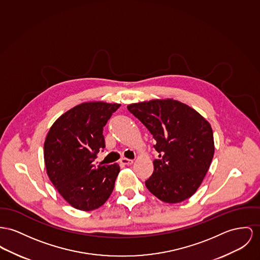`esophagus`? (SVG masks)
Wrapping results in <instances>:
<instances>
[{
  "label": "esophagus",
  "mask_w": 260,
  "mask_h": 260,
  "mask_svg": "<svg viewBox=\"0 0 260 260\" xmlns=\"http://www.w3.org/2000/svg\"><path fill=\"white\" fill-rule=\"evenodd\" d=\"M120 162L122 165H126V166H130L133 164V159H130V158H126V157H122L120 159Z\"/></svg>",
  "instance_id": "34e87169"
}]
</instances>
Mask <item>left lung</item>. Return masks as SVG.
Segmentation results:
<instances>
[{
    "label": "left lung",
    "mask_w": 260,
    "mask_h": 260,
    "mask_svg": "<svg viewBox=\"0 0 260 260\" xmlns=\"http://www.w3.org/2000/svg\"><path fill=\"white\" fill-rule=\"evenodd\" d=\"M128 110L156 141L158 158L146 186L159 200L179 203L202 183L214 156L210 123L195 109L172 99L129 104Z\"/></svg>",
    "instance_id": "left-lung-1"
}]
</instances>
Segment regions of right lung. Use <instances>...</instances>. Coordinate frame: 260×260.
Segmentation results:
<instances>
[{
	"label": "right lung",
	"instance_id": "obj_1",
	"mask_svg": "<svg viewBox=\"0 0 260 260\" xmlns=\"http://www.w3.org/2000/svg\"><path fill=\"white\" fill-rule=\"evenodd\" d=\"M119 106L104 102L79 104L54 122L46 136V172L72 207L98 209L113 191L119 165L95 167L92 161L105 148L104 127Z\"/></svg>",
	"mask_w": 260,
	"mask_h": 260
}]
</instances>
